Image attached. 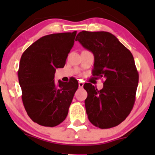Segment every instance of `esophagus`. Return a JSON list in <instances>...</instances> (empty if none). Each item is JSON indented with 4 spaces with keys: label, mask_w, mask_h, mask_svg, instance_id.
I'll return each mask as SVG.
<instances>
[{
    "label": "esophagus",
    "mask_w": 155,
    "mask_h": 155,
    "mask_svg": "<svg viewBox=\"0 0 155 155\" xmlns=\"http://www.w3.org/2000/svg\"><path fill=\"white\" fill-rule=\"evenodd\" d=\"M83 85H84V83L82 82V81H79V88H82L83 87Z\"/></svg>",
    "instance_id": "1"
}]
</instances>
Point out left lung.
Masks as SVG:
<instances>
[{
    "label": "left lung",
    "instance_id": "obj_1",
    "mask_svg": "<svg viewBox=\"0 0 155 155\" xmlns=\"http://www.w3.org/2000/svg\"><path fill=\"white\" fill-rule=\"evenodd\" d=\"M76 41L94 55L92 75L105 80L101 90L91 83L83 86L87 93L85 104L89 121L101 129L118 125L130 113L136 100L139 73L132 53L106 31H82Z\"/></svg>",
    "mask_w": 155,
    "mask_h": 155
}]
</instances>
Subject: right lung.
I'll use <instances>...</instances> for the list:
<instances>
[{
	"label": "right lung",
	"mask_w": 155,
	"mask_h": 155,
	"mask_svg": "<svg viewBox=\"0 0 155 155\" xmlns=\"http://www.w3.org/2000/svg\"><path fill=\"white\" fill-rule=\"evenodd\" d=\"M76 31L44 36L23 52L18 70L23 105L33 121L54 127L64 121L75 92L77 80L54 82L57 68L66 64L74 44Z\"/></svg>",
	"instance_id": "1"
}]
</instances>
